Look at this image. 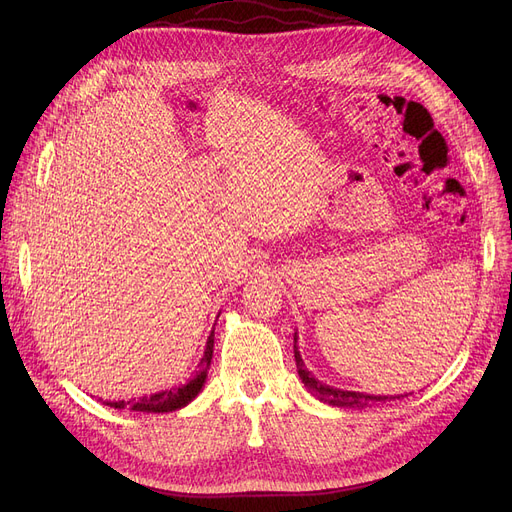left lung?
Here are the masks:
<instances>
[{
	"label": "left lung",
	"instance_id": "1",
	"mask_svg": "<svg viewBox=\"0 0 512 512\" xmlns=\"http://www.w3.org/2000/svg\"><path fill=\"white\" fill-rule=\"evenodd\" d=\"M294 361H297V371L299 378L305 384V388L319 400L326 402L330 407H338V409H367L378 405V402H386V400H400L409 394H398V396H382V394H367V392H357V390H342V388H334L330 384L319 382L315 375L307 369L301 351H299V334L294 332Z\"/></svg>",
	"mask_w": 512,
	"mask_h": 512
}]
</instances>
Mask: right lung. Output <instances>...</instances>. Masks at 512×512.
Instances as JSON below:
<instances>
[{"label":"right lung","mask_w":512,"mask_h":512,"mask_svg":"<svg viewBox=\"0 0 512 512\" xmlns=\"http://www.w3.org/2000/svg\"><path fill=\"white\" fill-rule=\"evenodd\" d=\"M220 317V313H218ZM213 332L207 336L205 342V351L203 357L199 361V371L195 378L188 380L186 384H182L180 388H170V390H161L155 392L151 396H141V398H128V400H105L103 405L114 407V409H124L128 407L130 411H139V413H172L178 409H184L188 402H193L197 398V394L203 390L205 380H207V371L211 365V357H213Z\"/></svg>","instance_id":"right-lung-1"}]
</instances>
